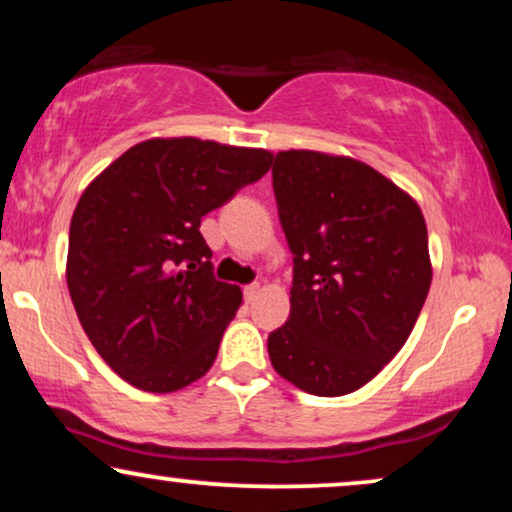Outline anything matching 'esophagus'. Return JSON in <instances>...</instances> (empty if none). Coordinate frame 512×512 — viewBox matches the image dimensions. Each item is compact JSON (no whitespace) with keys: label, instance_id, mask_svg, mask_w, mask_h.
Wrapping results in <instances>:
<instances>
[{"label":"esophagus","instance_id":"1","mask_svg":"<svg viewBox=\"0 0 512 512\" xmlns=\"http://www.w3.org/2000/svg\"><path fill=\"white\" fill-rule=\"evenodd\" d=\"M243 293H245V301H255V296L260 293V284H257V281H252V284L245 286Z\"/></svg>","mask_w":512,"mask_h":512}]
</instances>
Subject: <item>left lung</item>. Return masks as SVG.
Listing matches in <instances>:
<instances>
[{
    "label": "left lung",
    "instance_id": "obj_1",
    "mask_svg": "<svg viewBox=\"0 0 512 512\" xmlns=\"http://www.w3.org/2000/svg\"><path fill=\"white\" fill-rule=\"evenodd\" d=\"M272 187L293 281L269 358L310 395H349L395 358L424 308V214L378 170L317 151H279Z\"/></svg>",
    "mask_w": 512,
    "mask_h": 512
}]
</instances>
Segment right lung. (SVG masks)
<instances>
[{"label":"right lung","instance_id":"1","mask_svg":"<svg viewBox=\"0 0 512 512\" xmlns=\"http://www.w3.org/2000/svg\"><path fill=\"white\" fill-rule=\"evenodd\" d=\"M269 166L262 149L149 139L86 187L69 226L67 286L122 380L175 392L211 368L243 293L214 276L199 226Z\"/></svg>","mask_w":512,"mask_h":512}]
</instances>
